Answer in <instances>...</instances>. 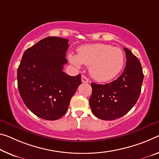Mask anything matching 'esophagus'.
<instances>
[{
	"mask_svg": "<svg viewBox=\"0 0 159 159\" xmlns=\"http://www.w3.org/2000/svg\"><path fill=\"white\" fill-rule=\"evenodd\" d=\"M81 80H82L83 83H88L89 81V79H88V78L84 75H83L81 76Z\"/></svg>",
	"mask_w": 159,
	"mask_h": 159,
	"instance_id": "obj_1",
	"label": "esophagus"
}]
</instances>
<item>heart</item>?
<instances>
[{
    "instance_id": "obj_1",
    "label": "heart",
    "mask_w": 159,
    "mask_h": 159,
    "mask_svg": "<svg viewBox=\"0 0 159 159\" xmlns=\"http://www.w3.org/2000/svg\"><path fill=\"white\" fill-rule=\"evenodd\" d=\"M69 59L78 68L82 64L90 66L89 71L98 81H108L120 74L125 63L124 53L118 47L96 43L83 45L78 49V55L70 54Z\"/></svg>"
}]
</instances>
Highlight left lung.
Here are the masks:
<instances>
[{"instance_id":"obj_1","label":"left lung","mask_w":159,"mask_h":159,"mask_svg":"<svg viewBox=\"0 0 159 159\" xmlns=\"http://www.w3.org/2000/svg\"><path fill=\"white\" fill-rule=\"evenodd\" d=\"M124 49L127 62L122 75L110 84H91L90 106L99 119L113 120L122 117L134 106L140 95L143 79L142 65L129 49Z\"/></svg>"}]
</instances>
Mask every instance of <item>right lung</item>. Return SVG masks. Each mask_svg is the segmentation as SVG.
<instances>
[{
  "label": "right lung",
  "mask_w": 159,
  "mask_h": 159,
  "mask_svg": "<svg viewBox=\"0 0 159 159\" xmlns=\"http://www.w3.org/2000/svg\"><path fill=\"white\" fill-rule=\"evenodd\" d=\"M69 40L48 37L24 52L17 69V87L27 107L35 115L56 120L66 112L70 100L81 84L80 74L63 71L68 62Z\"/></svg>",
  "instance_id": "add662e5"
}]
</instances>
